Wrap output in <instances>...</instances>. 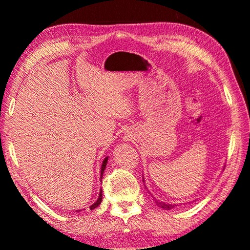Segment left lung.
<instances>
[{
  "mask_svg": "<svg viewBox=\"0 0 250 250\" xmlns=\"http://www.w3.org/2000/svg\"><path fill=\"white\" fill-rule=\"evenodd\" d=\"M156 202V204L157 206H160L161 208H164V210H170V208H174V204H168V203H164V202H162V201H155Z\"/></svg>",
  "mask_w": 250,
  "mask_h": 250,
  "instance_id": "8db88e82",
  "label": "left lung"
}]
</instances>
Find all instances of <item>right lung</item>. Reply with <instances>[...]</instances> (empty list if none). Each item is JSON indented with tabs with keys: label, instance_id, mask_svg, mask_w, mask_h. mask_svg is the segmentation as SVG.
Here are the masks:
<instances>
[{
	"label": "right lung",
	"instance_id": "1",
	"mask_svg": "<svg viewBox=\"0 0 250 250\" xmlns=\"http://www.w3.org/2000/svg\"><path fill=\"white\" fill-rule=\"evenodd\" d=\"M107 162H108V157H106L105 160H104V162H103V165H102V168H101V180H102V177H103V174H104V170H105V168H106ZM102 200H103V191L101 190V192H99V197H98V199H97V201L89 207L90 210H94V208H96L99 206V204L102 203ZM84 210H85V208H84ZM80 211H81V210H78L76 212H80Z\"/></svg>",
	"mask_w": 250,
	"mask_h": 250
}]
</instances>
